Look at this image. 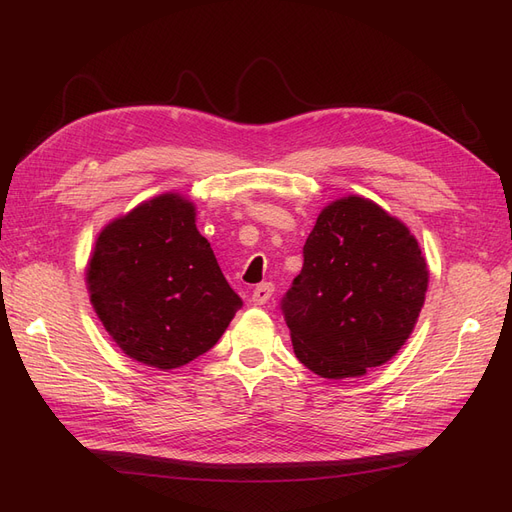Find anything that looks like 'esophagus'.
I'll return each mask as SVG.
<instances>
[{"mask_svg":"<svg viewBox=\"0 0 512 512\" xmlns=\"http://www.w3.org/2000/svg\"><path fill=\"white\" fill-rule=\"evenodd\" d=\"M271 294H273V284L265 282V284H260V286L254 288L250 301H252L254 305H265V303L271 299Z\"/></svg>","mask_w":512,"mask_h":512,"instance_id":"34e87169","label":"esophagus"}]
</instances>
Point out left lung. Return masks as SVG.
Masks as SVG:
<instances>
[{
    "instance_id": "left-lung-1",
    "label": "left lung",
    "mask_w": 512,
    "mask_h": 512,
    "mask_svg": "<svg viewBox=\"0 0 512 512\" xmlns=\"http://www.w3.org/2000/svg\"><path fill=\"white\" fill-rule=\"evenodd\" d=\"M429 269L410 228L359 194L318 215L282 299L297 359L320 378L365 376L412 335Z\"/></svg>"
}]
</instances>
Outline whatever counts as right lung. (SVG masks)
I'll return each mask as SVG.
<instances>
[{
  "mask_svg": "<svg viewBox=\"0 0 512 512\" xmlns=\"http://www.w3.org/2000/svg\"><path fill=\"white\" fill-rule=\"evenodd\" d=\"M87 292L100 322L130 359L162 371L218 344L243 305L179 192L143 200L108 222L91 250Z\"/></svg>",
  "mask_w": 512,
  "mask_h": 512,
  "instance_id": "1",
  "label": "right lung"
}]
</instances>
